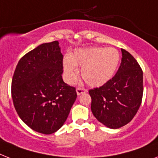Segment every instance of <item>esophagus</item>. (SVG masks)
<instances>
[{
    "instance_id": "34e87169",
    "label": "esophagus",
    "mask_w": 158,
    "mask_h": 158,
    "mask_svg": "<svg viewBox=\"0 0 158 158\" xmlns=\"http://www.w3.org/2000/svg\"><path fill=\"white\" fill-rule=\"evenodd\" d=\"M76 92H77V95H81V94H85V93H87V90L85 89H83V88H77L76 89Z\"/></svg>"
}]
</instances>
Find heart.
I'll use <instances>...</instances> for the list:
<instances>
[{
  "label": "heart",
  "instance_id": "b5f03b06",
  "mask_svg": "<svg viewBox=\"0 0 158 158\" xmlns=\"http://www.w3.org/2000/svg\"><path fill=\"white\" fill-rule=\"evenodd\" d=\"M119 60V54L114 48H79L64 59L65 78L69 83L73 82L77 75V66H81V76L86 84L101 86L114 77Z\"/></svg>",
  "mask_w": 158,
  "mask_h": 158
}]
</instances>
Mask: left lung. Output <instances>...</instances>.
Listing matches in <instances>:
<instances>
[{
	"label": "left lung",
	"instance_id": "left-lung-1",
	"mask_svg": "<svg viewBox=\"0 0 158 158\" xmlns=\"http://www.w3.org/2000/svg\"><path fill=\"white\" fill-rule=\"evenodd\" d=\"M117 73L99 88L90 89L91 111L104 126L117 129L133 118L141 104L143 72L135 59L121 49Z\"/></svg>",
	"mask_w": 158,
	"mask_h": 158
}]
</instances>
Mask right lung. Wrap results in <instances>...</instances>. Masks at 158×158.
I'll list each match as a JSON object with an SVG mask.
<instances>
[{"label":"right lung","mask_w":158,"mask_h":158,"mask_svg":"<svg viewBox=\"0 0 158 158\" xmlns=\"http://www.w3.org/2000/svg\"><path fill=\"white\" fill-rule=\"evenodd\" d=\"M62 73L58 41L38 46L17 65L12 80L13 102L18 116L34 131L54 133L69 114L77 92L64 82Z\"/></svg>","instance_id":"add662e5"}]
</instances>
